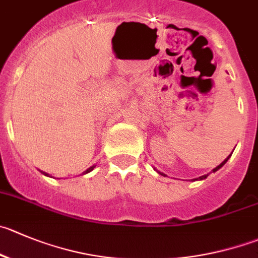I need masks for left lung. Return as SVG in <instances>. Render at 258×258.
Wrapping results in <instances>:
<instances>
[{
    "label": "left lung",
    "mask_w": 258,
    "mask_h": 258,
    "mask_svg": "<svg viewBox=\"0 0 258 258\" xmlns=\"http://www.w3.org/2000/svg\"><path fill=\"white\" fill-rule=\"evenodd\" d=\"M230 156H232V154H229V156H228V157H227V158H225V159H224V161H223V162H222V163H220V164H219V166H218V167H215V168H214V170H213V172H215V171H218V170H219V168H220V167H223V166H224V164H225V162H227V161H228V159H229V157H230ZM158 173H161V175L166 176V175H164V173H162V172H158ZM208 176H209V173H208V175H204V176H200V177H199V180H204V178H207V177H208ZM195 180H198V178H195Z\"/></svg>",
    "instance_id": "left-lung-1"
}]
</instances>
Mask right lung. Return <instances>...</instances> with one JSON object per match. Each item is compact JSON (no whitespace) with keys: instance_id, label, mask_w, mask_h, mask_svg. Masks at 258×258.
Wrapping results in <instances>:
<instances>
[{"instance_id":"1","label":"right lung","mask_w":258,"mask_h":258,"mask_svg":"<svg viewBox=\"0 0 258 258\" xmlns=\"http://www.w3.org/2000/svg\"><path fill=\"white\" fill-rule=\"evenodd\" d=\"M94 168H95V166H92V167H90V168H88V170H86V171H85V172H83V175H86V173L91 172V171L94 170ZM43 173H44V175H46V176H48V173H45V172H43Z\"/></svg>"}]
</instances>
